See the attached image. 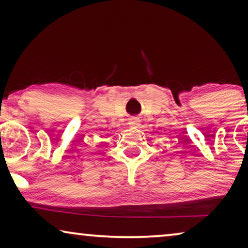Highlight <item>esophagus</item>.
Here are the masks:
<instances>
[{"label": "esophagus", "mask_w": 248, "mask_h": 248, "mask_svg": "<svg viewBox=\"0 0 248 248\" xmlns=\"http://www.w3.org/2000/svg\"><path fill=\"white\" fill-rule=\"evenodd\" d=\"M128 124L131 125V126H139V125H140V121H139V118H131L130 120V122H128Z\"/></svg>", "instance_id": "obj_1"}]
</instances>
